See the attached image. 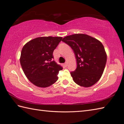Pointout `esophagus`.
<instances>
[{
    "mask_svg": "<svg viewBox=\"0 0 124 124\" xmlns=\"http://www.w3.org/2000/svg\"><path fill=\"white\" fill-rule=\"evenodd\" d=\"M64 66H65V67H66L67 66V62H65V64H64Z\"/></svg>",
    "mask_w": 124,
    "mask_h": 124,
    "instance_id": "esophagus-1",
    "label": "esophagus"
}]
</instances>
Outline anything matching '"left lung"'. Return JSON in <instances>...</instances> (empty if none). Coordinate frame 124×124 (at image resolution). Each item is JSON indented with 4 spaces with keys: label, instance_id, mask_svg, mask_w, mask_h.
Here are the masks:
<instances>
[{
    "label": "left lung",
    "instance_id": "obj_1",
    "mask_svg": "<svg viewBox=\"0 0 124 124\" xmlns=\"http://www.w3.org/2000/svg\"><path fill=\"white\" fill-rule=\"evenodd\" d=\"M62 41L70 46L75 54L77 67L70 72L74 81L85 87L95 84L102 75L107 62L102 43L85 34L68 35Z\"/></svg>",
    "mask_w": 124,
    "mask_h": 124
}]
</instances>
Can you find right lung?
I'll return each instance as SVG.
<instances>
[{
  "mask_svg": "<svg viewBox=\"0 0 124 124\" xmlns=\"http://www.w3.org/2000/svg\"><path fill=\"white\" fill-rule=\"evenodd\" d=\"M62 37H39L24 46L21 51L20 63L29 80L37 86L46 87L56 82L57 75L62 68L54 58L53 52Z\"/></svg>",
  "mask_w": 124,
  "mask_h": 124,
  "instance_id": "obj_1",
  "label": "right lung"
}]
</instances>
